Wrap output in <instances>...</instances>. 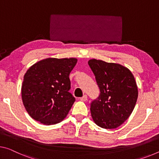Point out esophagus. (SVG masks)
<instances>
[{
    "label": "esophagus",
    "instance_id": "esophagus-1",
    "mask_svg": "<svg viewBox=\"0 0 159 159\" xmlns=\"http://www.w3.org/2000/svg\"><path fill=\"white\" fill-rule=\"evenodd\" d=\"M87 96L86 94L83 95V97H82L81 98H80V100H81V101H83V102L87 101Z\"/></svg>",
    "mask_w": 159,
    "mask_h": 159
}]
</instances>
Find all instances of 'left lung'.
Masks as SVG:
<instances>
[{
	"label": "left lung",
	"instance_id": "left-lung-1",
	"mask_svg": "<svg viewBox=\"0 0 159 159\" xmlns=\"http://www.w3.org/2000/svg\"><path fill=\"white\" fill-rule=\"evenodd\" d=\"M88 64L100 91L90 104L92 119L102 128H117L131 115L137 101L134 75L128 68L116 63L92 59Z\"/></svg>",
	"mask_w": 159,
	"mask_h": 159
}]
</instances>
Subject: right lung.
I'll list each match as a JSON object with an SVG mask.
<instances>
[{"mask_svg":"<svg viewBox=\"0 0 159 159\" xmlns=\"http://www.w3.org/2000/svg\"><path fill=\"white\" fill-rule=\"evenodd\" d=\"M76 58H47L29 68L22 84V100L32 118L46 125L62 121L74 104L69 78Z\"/></svg>","mask_w":159,"mask_h":159,"instance_id":"add662e5","label":"right lung"}]
</instances>
